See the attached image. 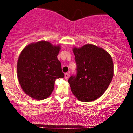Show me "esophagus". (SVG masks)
Listing matches in <instances>:
<instances>
[{"mask_svg": "<svg viewBox=\"0 0 133 133\" xmlns=\"http://www.w3.org/2000/svg\"><path fill=\"white\" fill-rule=\"evenodd\" d=\"M69 77V73H65L64 74V78L65 79H68Z\"/></svg>", "mask_w": 133, "mask_h": 133, "instance_id": "obj_1", "label": "esophagus"}]
</instances>
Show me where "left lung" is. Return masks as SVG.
<instances>
[{
  "label": "left lung",
  "instance_id": "8db88e82",
  "mask_svg": "<svg viewBox=\"0 0 133 133\" xmlns=\"http://www.w3.org/2000/svg\"><path fill=\"white\" fill-rule=\"evenodd\" d=\"M73 53L77 72L68 80L72 92L80 101L97 99L106 91L112 81V57L103 48L90 44L80 48L74 47Z\"/></svg>",
  "mask_w": 133,
  "mask_h": 133
}]
</instances>
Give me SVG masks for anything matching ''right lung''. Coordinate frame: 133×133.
Segmentation results:
<instances>
[{
	"instance_id": "add662e5",
	"label": "right lung",
	"mask_w": 133,
	"mask_h": 133,
	"mask_svg": "<svg viewBox=\"0 0 133 133\" xmlns=\"http://www.w3.org/2000/svg\"><path fill=\"white\" fill-rule=\"evenodd\" d=\"M60 49L59 45L42 41L27 45L21 52L17 65L18 79L23 91L32 98H47L55 81L64 77L57 59Z\"/></svg>"
}]
</instances>
